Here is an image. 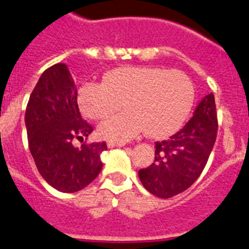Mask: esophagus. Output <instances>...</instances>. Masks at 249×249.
<instances>
[{
    "label": "esophagus",
    "instance_id": "34e87169",
    "mask_svg": "<svg viewBox=\"0 0 249 249\" xmlns=\"http://www.w3.org/2000/svg\"><path fill=\"white\" fill-rule=\"evenodd\" d=\"M107 145H108L109 148L123 147V146H125V142H114V141H108V142H107Z\"/></svg>",
    "mask_w": 249,
    "mask_h": 249
}]
</instances>
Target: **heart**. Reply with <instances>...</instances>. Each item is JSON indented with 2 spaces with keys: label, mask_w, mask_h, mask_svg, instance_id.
<instances>
[{
  "label": "heart",
  "mask_w": 249,
  "mask_h": 249,
  "mask_svg": "<svg viewBox=\"0 0 249 249\" xmlns=\"http://www.w3.org/2000/svg\"><path fill=\"white\" fill-rule=\"evenodd\" d=\"M194 99L195 87L185 73L151 66L113 69L103 82H85L78 89V106L93 120L109 117L124 102L127 110L98 129L103 139L119 142L143 131L155 139L172 135L187 120Z\"/></svg>",
  "instance_id": "1"
}]
</instances>
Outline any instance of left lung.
<instances>
[{
  "instance_id": "obj_1",
  "label": "left lung",
  "mask_w": 249,
  "mask_h": 249,
  "mask_svg": "<svg viewBox=\"0 0 249 249\" xmlns=\"http://www.w3.org/2000/svg\"><path fill=\"white\" fill-rule=\"evenodd\" d=\"M217 134L215 97H204L194 115L168 140L155 143V162L139 171L143 187L159 198L184 192L203 172Z\"/></svg>"
}]
</instances>
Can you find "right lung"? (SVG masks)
Returning <instances> with one entry per match:
<instances>
[{"label": "right lung", "instance_id": "add662e5", "mask_svg": "<svg viewBox=\"0 0 249 249\" xmlns=\"http://www.w3.org/2000/svg\"><path fill=\"white\" fill-rule=\"evenodd\" d=\"M28 143L41 177L62 193H75L96 179L103 163L106 142L72 145L83 141L93 127L82 119L77 88L65 64L43 72L25 109Z\"/></svg>", "mask_w": 249, "mask_h": 249}]
</instances>
